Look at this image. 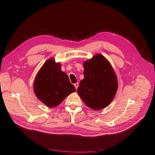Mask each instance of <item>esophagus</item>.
<instances>
[{
    "label": "esophagus",
    "mask_w": 155,
    "mask_h": 155,
    "mask_svg": "<svg viewBox=\"0 0 155 155\" xmlns=\"http://www.w3.org/2000/svg\"><path fill=\"white\" fill-rule=\"evenodd\" d=\"M74 85H75V89H77V88H78V85H79V84H78V82H77L76 84H74Z\"/></svg>",
    "instance_id": "1"
}]
</instances>
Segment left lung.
<instances>
[{
  "label": "left lung",
  "mask_w": 155,
  "mask_h": 155,
  "mask_svg": "<svg viewBox=\"0 0 155 155\" xmlns=\"http://www.w3.org/2000/svg\"><path fill=\"white\" fill-rule=\"evenodd\" d=\"M84 78L77 92L85 104L94 110L108 106L118 89V80L112 66L104 56L97 54L84 62Z\"/></svg>",
  "instance_id": "8db88e82"
}]
</instances>
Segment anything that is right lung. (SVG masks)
<instances>
[{
    "instance_id": "obj_1",
    "label": "right lung",
    "mask_w": 155,
    "mask_h": 155,
    "mask_svg": "<svg viewBox=\"0 0 155 155\" xmlns=\"http://www.w3.org/2000/svg\"><path fill=\"white\" fill-rule=\"evenodd\" d=\"M33 91L42 103L54 107L76 89L66 73L61 71V64L51 58L38 71L33 82Z\"/></svg>"
}]
</instances>
